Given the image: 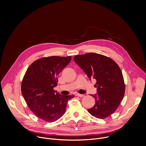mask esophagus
I'll return each mask as SVG.
<instances>
[{"label": "esophagus", "instance_id": "34e87169", "mask_svg": "<svg viewBox=\"0 0 146 146\" xmlns=\"http://www.w3.org/2000/svg\"><path fill=\"white\" fill-rule=\"evenodd\" d=\"M76 96H78V97H80V98H82V97L84 96V95H83V94H77Z\"/></svg>", "mask_w": 146, "mask_h": 146}]
</instances>
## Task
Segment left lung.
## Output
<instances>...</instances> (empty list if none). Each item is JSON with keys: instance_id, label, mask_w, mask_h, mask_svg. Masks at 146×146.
I'll return each instance as SVG.
<instances>
[{"instance_id": "obj_1", "label": "left lung", "mask_w": 146, "mask_h": 146, "mask_svg": "<svg viewBox=\"0 0 146 146\" xmlns=\"http://www.w3.org/2000/svg\"><path fill=\"white\" fill-rule=\"evenodd\" d=\"M74 60L90 80H96L97 94L92 95L95 104L88 112L97 118L108 117L117 110L125 94L119 67L112 59L93 52L76 55Z\"/></svg>"}]
</instances>
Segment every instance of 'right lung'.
<instances>
[{"mask_svg": "<svg viewBox=\"0 0 146 146\" xmlns=\"http://www.w3.org/2000/svg\"><path fill=\"white\" fill-rule=\"evenodd\" d=\"M70 56H52L35 60L27 69L21 92L30 110L40 119L52 122L63 115L68 100L74 95H62L54 91L58 75L70 62Z\"/></svg>", "mask_w": 146, "mask_h": 146, "instance_id": "right-lung-1", "label": "right lung"}]
</instances>
